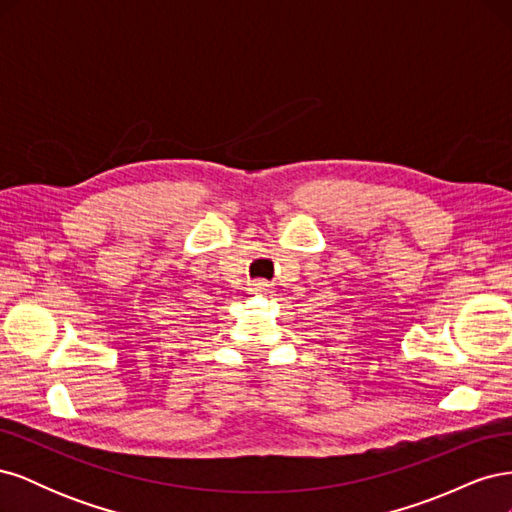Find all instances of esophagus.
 I'll return each instance as SVG.
<instances>
[{
  "mask_svg": "<svg viewBox=\"0 0 512 512\" xmlns=\"http://www.w3.org/2000/svg\"><path fill=\"white\" fill-rule=\"evenodd\" d=\"M252 286H254V288H252L254 292H267V290H269V284H267V282H262V280L254 282Z\"/></svg>",
  "mask_w": 512,
  "mask_h": 512,
  "instance_id": "obj_1",
  "label": "esophagus"
}]
</instances>
